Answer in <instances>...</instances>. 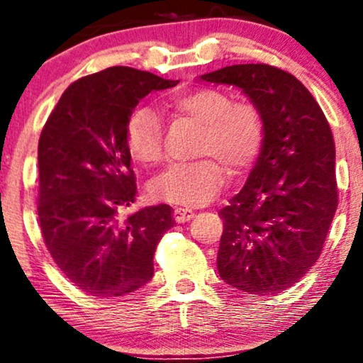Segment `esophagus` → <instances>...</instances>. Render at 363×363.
Masks as SVG:
<instances>
[{"mask_svg":"<svg viewBox=\"0 0 363 363\" xmlns=\"http://www.w3.org/2000/svg\"><path fill=\"white\" fill-rule=\"evenodd\" d=\"M194 216H196V212L191 211V209H182V207H177V209H174V220L179 222V224H181V222L191 220Z\"/></svg>","mask_w":363,"mask_h":363,"instance_id":"1","label":"esophagus"}]
</instances>
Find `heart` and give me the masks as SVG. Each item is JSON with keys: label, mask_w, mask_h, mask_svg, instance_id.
<instances>
[{"label": "heart", "mask_w": 363, "mask_h": 363, "mask_svg": "<svg viewBox=\"0 0 363 363\" xmlns=\"http://www.w3.org/2000/svg\"><path fill=\"white\" fill-rule=\"evenodd\" d=\"M169 106L202 128L199 154L214 156L235 172L254 161L264 139V119L247 101L232 103L224 91L204 88L177 96ZM125 144L134 161L156 164L162 159V124L147 108H139L125 123ZM224 186V171L212 159L174 164L154 179V199L196 207L209 202Z\"/></svg>", "instance_id": "1"}]
</instances>
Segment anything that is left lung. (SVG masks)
I'll list each match as a JSON object with an SVG mask.
<instances>
[{"mask_svg": "<svg viewBox=\"0 0 363 363\" xmlns=\"http://www.w3.org/2000/svg\"><path fill=\"white\" fill-rule=\"evenodd\" d=\"M199 79L239 88L264 119L247 182L219 211L224 230L217 270L244 292L279 294L315 264L335 214L330 125L306 86L279 67L234 65Z\"/></svg>", "mask_w": 363, "mask_h": 363, "instance_id": "8db88e82", "label": "left lung"}]
</instances>
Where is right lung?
I'll return each instance as SVG.
<instances>
[{"instance_id": "add662e5", "label": "right lung", "mask_w": 363, "mask_h": 363, "mask_svg": "<svg viewBox=\"0 0 363 363\" xmlns=\"http://www.w3.org/2000/svg\"><path fill=\"white\" fill-rule=\"evenodd\" d=\"M179 81L128 66L84 76L61 96L38 146L41 234L61 272L94 297H119L146 286L154 252L174 225L172 207H144L125 144L129 116L152 91Z\"/></svg>"}]
</instances>
